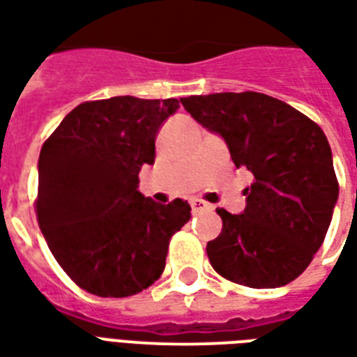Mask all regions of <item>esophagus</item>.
I'll return each mask as SVG.
<instances>
[{"mask_svg":"<svg viewBox=\"0 0 357 357\" xmlns=\"http://www.w3.org/2000/svg\"><path fill=\"white\" fill-rule=\"evenodd\" d=\"M191 208H192V212H195V213L204 212V210H212V206L208 204V202H204L202 199H192L191 200Z\"/></svg>","mask_w":357,"mask_h":357,"instance_id":"1","label":"esophagus"}]
</instances>
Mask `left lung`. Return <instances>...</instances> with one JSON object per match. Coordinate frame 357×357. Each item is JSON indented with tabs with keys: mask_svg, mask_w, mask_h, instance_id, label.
<instances>
[{
	"mask_svg": "<svg viewBox=\"0 0 357 357\" xmlns=\"http://www.w3.org/2000/svg\"><path fill=\"white\" fill-rule=\"evenodd\" d=\"M192 119L225 138L232 162L253 174L245 210L223 208L219 236L206 245L213 271L255 289L286 286L324 244L339 199L326 134L282 100L261 92L181 98Z\"/></svg>",
	"mask_w": 357,
	"mask_h": 357,
	"instance_id": "obj_1",
	"label": "left lung"
}]
</instances>
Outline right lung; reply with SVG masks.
Returning <instances> with one entry per match:
<instances>
[{"instance_id": "right-lung-1", "label": "right lung", "mask_w": 357, "mask_h": 357, "mask_svg": "<svg viewBox=\"0 0 357 357\" xmlns=\"http://www.w3.org/2000/svg\"><path fill=\"white\" fill-rule=\"evenodd\" d=\"M178 107L176 98L83 102L45 139L39 229L58 265L84 291L130 297L165 271L170 238L189 221L191 206L145 199L138 174L155 162L158 128Z\"/></svg>"}]
</instances>
